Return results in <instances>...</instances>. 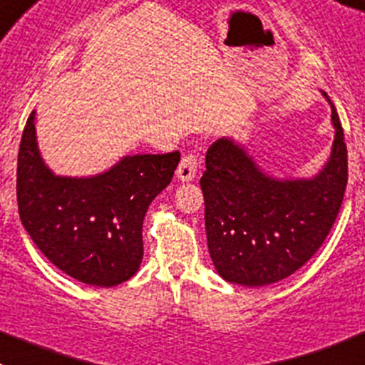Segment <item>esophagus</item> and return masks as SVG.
Listing matches in <instances>:
<instances>
[{
  "label": "esophagus",
  "mask_w": 365,
  "mask_h": 365,
  "mask_svg": "<svg viewBox=\"0 0 365 365\" xmlns=\"http://www.w3.org/2000/svg\"><path fill=\"white\" fill-rule=\"evenodd\" d=\"M196 170H198V160L192 154H187L180 162L178 169H176V178L180 182H192L196 178Z\"/></svg>",
  "instance_id": "34e87169"
}]
</instances>
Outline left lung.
Segmentation results:
<instances>
[{"label":"left lung","instance_id":"left-lung-1","mask_svg":"<svg viewBox=\"0 0 365 365\" xmlns=\"http://www.w3.org/2000/svg\"><path fill=\"white\" fill-rule=\"evenodd\" d=\"M329 105L333 147L311 178L269 175L232 138H220L207 150L200 180L207 245L225 282L245 287L277 284L298 271L329 235L347 185L344 130Z\"/></svg>","mask_w":365,"mask_h":365}]
</instances>
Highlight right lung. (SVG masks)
Masks as SVG:
<instances>
[{
    "label": "right lung",
    "instance_id": "right-lung-1",
    "mask_svg": "<svg viewBox=\"0 0 365 365\" xmlns=\"http://www.w3.org/2000/svg\"><path fill=\"white\" fill-rule=\"evenodd\" d=\"M178 162V150L136 154L100 175H54L39 153L32 110L18 153L16 192L23 227L65 274L114 287L140 269L143 218Z\"/></svg>",
    "mask_w": 365,
    "mask_h": 365
}]
</instances>
